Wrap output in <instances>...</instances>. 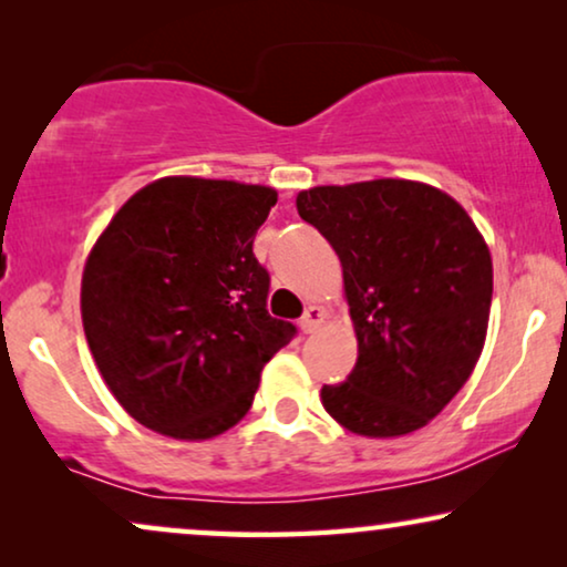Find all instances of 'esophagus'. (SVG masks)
Wrapping results in <instances>:
<instances>
[{
	"label": "esophagus",
	"mask_w": 567,
	"mask_h": 567,
	"mask_svg": "<svg viewBox=\"0 0 567 567\" xmlns=\"http://www.w3.org/2000/svg\"><path fill=\"white\" fill-rule=\"evenodd\" d=\"M324 320H328V309L324 307H320V305H309L307 307V312H305V317H301V322H299V328H301V332H317L324 324Z\"/></svg>",
	"instance_id": "34e87169"
}]
</instances>
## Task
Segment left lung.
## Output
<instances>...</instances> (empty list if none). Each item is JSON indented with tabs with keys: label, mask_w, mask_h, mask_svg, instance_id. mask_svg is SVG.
Returning a JSON list of instances; mask_svg holds the SVG:
<instances>
[{
	"label": "left lung",
	"mask_w": 567,
	"mask_h": 567,
	"mask_svg": "<svg viewBox=\"0 0 567 567\" xmlns=\"http://www.w3.org/2000/svg\"><path fill=\"white\" fill-rule=\"evenodd\" d=\"M297 212L338 252L359 359L324 384L328 413L355 436L429 425L485 348L493 260L462 204L429 183L382 177L299 190Z\"/></svg>",
	"instance_id": "1"
}]
</instances>
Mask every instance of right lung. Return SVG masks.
Listing matches in <instances>:
<instances>
[{"instance_id":"right-lung-1","label":"right lung","mask_w":567,"mask_h":567,"mask_svg":"<svg viewBox=\"0 0 567 567\" xmlns=\"http://www.w3.org/2000/svg\"><path fill=\"white\" fill-rule=\"evenodd\" d=\"M276 198L268 185L159 177L92 245L84 338L113 398L154 433L206 441L229 431L297 332L268 315L270 278L252 252Z\"/></svg>"}]
</instances>
